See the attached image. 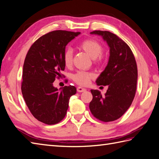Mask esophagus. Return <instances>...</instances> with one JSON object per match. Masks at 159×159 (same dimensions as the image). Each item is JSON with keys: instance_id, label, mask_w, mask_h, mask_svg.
<instances>
[{"instance_id": "1", "label": "esophagus", "mask_w": 159, "mask_h": 159, "mask_svg": "<svg viewBox=\"0 0 159 159\" xmlns=\"http://www.w3.org/2000/svg\"><path fill=\"white\" fill-rule=\"evenodd\" d=\"M86 89L83 88L82 87H77V92H85Z\"/></svg>"}]
</instances>
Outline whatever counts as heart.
<instances>
[{"label":"heart","mask_w":159,"mask_h":159,"mask_svg":"<svg viewBox=\"0 0 159 159\" xmlns=\"http://www.w3.org/2000/svg\"><path fill=\"white\" fill-rule=\"evenodd\" d=\"M79 47L92 57L96 63H100L102 61V52L103 47L100 43L93 39H87L80 43ZM73 54L70 49L66 50L63 53V62L65 65L69 66L72 62ZM93 74L85 71H79L72 76L73 80L76 83L81 85H86L93 77Z\"/></svg>","instance_id":"obj_1"}]
</instances>
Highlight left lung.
I'll list each match as a JSON object with an SVG mask.
<instances>
[{"mask_svg": "<svg viewBox=\"0 0 159 159\" xmlns=\"http://www.w3.org/2000/svg\"><path fill=\"white\" fill-rule=\"evenodd\" d=\"M90 33L102 37L110 48V56L107 67L96 80L98 85L109 87L104 96L98 90H91L93 99L89 109L98 120L115 121L128 110L135 96L137 63L130 47L116 35L106 31Z\"/></svg>", "mask_w": 159, "mask_h": 159, "instance_id": "left-lung-1", "label": "left lung"}]
</instances>
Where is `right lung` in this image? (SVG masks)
Wrapping results in <instances>:
<instances>
[{
    "mask_svg": "<svg viewBox=\"0 0 159 159\" xmlns=\"http://www.w3.org/2000/svg\"><path fill=\"white\" fill-rule=\"evenodd\" d=\"M80 32L54 31L33 43L23 66L22 93L29 109L41 122L52 125L65 117L70 97L76 93L74 86L59 90L53 86L56 78L65 70L66 46Z\"/></svg>",
    "mask_w": 159,
    "mask_h": 159,
    "instance_id": "obj_1",
    "label": "right lung"
}]
</instances>
